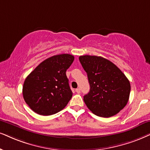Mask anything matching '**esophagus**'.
Returning <instances> with one entry per match:
<instances>
[{"label": "esophagus", "instance_id": "esophagus-1", "mask_svg": "<svg viewBox=\"0 0 150 150\" xmlns=\"http://www.w3.org/2000/svg\"><path fill=\"white\" fill-rule=\"evenodd\" d=\"M75 91H76L77 93H80V88H76L75 89Z\"/></svg>", "mask_w": 150, "mask_h": 150}]
</instances>
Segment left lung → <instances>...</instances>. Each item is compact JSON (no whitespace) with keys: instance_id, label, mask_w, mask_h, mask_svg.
<instances>
[{"instance_id":"obj_1","label":"left lung","mask_w":150,"mask_h":150,"mask_svg":"<svg viewBox=\"0 0 150 150\" xmlns=\"http://www.w3.org/2000/svg\"><path fill=\"white\" fill-rule=\"evenodd\" d=\"M79 59L90 84L88 93L84 96L87 107L98 116L117 114L128 102L129 79L114 64L102 57L83 55Z\"/></svg>"}]
</instances>
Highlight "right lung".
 <instances>
[{
    "label": "right lung",
    "instance_id": "add662e5",
    "mask_svg": "<svg viewBox=\"0 0 150 150\" xmlns=\"http://www.w3.org/2000/svg\"><path fill=\"white\" fill-rule=\"evenodd\" d=\"M74 56L62 54L49 57L25 79L23 96L35 113L50 115L62 111L73 96L66 72Z\"/></svg>",
    "mask_w": 150,
    "mask_h": 150
}]
</instances>
